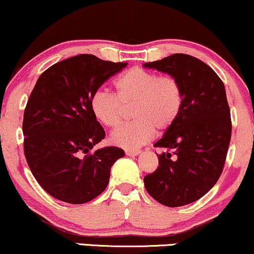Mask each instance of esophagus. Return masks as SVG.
<instances>
[{"label":"esophagus","mask_w":254,"mask_h":254,"mask_svg":"<svg viewBox=\"0 0 254 254\" xmlns=\"http://www.w3.org/2000/svg\"><path fill=\"white\" fill-rule=\"evenodd\" d=\"M125 153H126V156L128 157H134V156H138L140 153L139 150H125Z\"/></svg>","instance_id":"esophagus-1"}]
</instances>
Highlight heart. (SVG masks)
Here are the masks:
<instances>
[{
  "instance_id": "obj_1",
  "label": "heart",
  "mask_w": 254,
  "mask_h": 254,
  "mask_svg": "<svg viewBox=\"0 0 254 254\" xmlns=\"http://www.w3.org/2000/svg\"><path fill=\"white\" fill-rule=\"evenodd\" d=\"M115 96L97 90L90 98L92 115L108 128L120 125L124 107H132L135 121L119 127L110 135L116 146L134 150L147 144L159 132L174 126L183 107V90L177 78L170 74L158 76L153 71L132 67L114 82Z\"/></svg>"
}]
</instances>
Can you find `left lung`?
Here are the masks:
<instances>
[{
  "mask_svg": "<svg viewBox=\"0 0 254 254\" xmlns=\"http://www.w3.org/2000/svg\"><path fill=\"white\" fill-rule=\"evenodd\" d=\"M144 66L174 76L183 90L177 121L154 144L168 152L157 154L159 166L145 176V188L168 207L192 203L215 186L225 165L232 134L225 85L205 63L183 53Z\"/></svg>",
  "mask_w": 254,
  "mask_h": 254,
  "instance_id": "8db88e82",
  "label": "left lung"
}]
</instances>
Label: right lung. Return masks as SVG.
Here are the masks:
<instances>
[{
    "instance_id": "right-lung-1",
    "label": "right lung",
    "mask_w": 254,
    "mask_h": 254,
    "mask_svg": "<svg viewBox=\"0 0 254 254\" xmlns=\"http://www.w3.org/2000/svg\"><path fill=\"white\" fill-rule=\"evenodd\" d=\"M126 65L79 55L52 65L35 83L23 113V151L35 180L59 201L82 204L97 197L113 164L125 156L115 146L91 152L106 132L90 98Z\"/></svg>"
}]
</instances>
